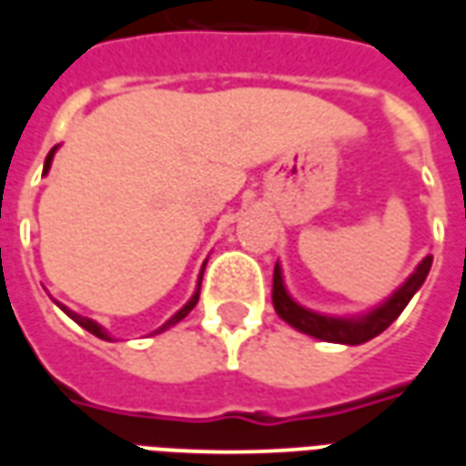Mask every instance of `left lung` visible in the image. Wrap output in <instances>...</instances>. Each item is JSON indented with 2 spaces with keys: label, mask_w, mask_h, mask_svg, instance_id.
<instances>
[{
  "label": "left lung",
  "mask_w": 466,
  "mask_h": 466,
  "mask_svg": "<svg viewBox=\"0 0 466 466\" xmlns=\"http://www.w3.org/2000/svg\"><path fill=\"white\" fill-rule=\"evenodd\" d=\"M431 257H424L421 264L414 269L407 282L401 284L397 292L391 294L387 302L377 307L374 312L364 314V317H357V319H337V317H324V314L309 312L299 304L294 302L292 297L287 294L282 282V269L279 264L274 267V279H272V302L277 314L282 317L284 322H289L292 327H297L299 332L309 334V337H317V339H324V342H337V344H361L374 339L377 334H381L387 327H390L401 312L404 307L410 304V299L414 297V292L420 289L427 274H430Z\"/></svg>",
  "instance_id": "obj_1"
}]
</instances>
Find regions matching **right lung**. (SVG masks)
I'll return each instance as SVG.
<instances>
[{
  "mask_svg": "<svg viewBox=\"0 0 466 466\" xmlns=\"http://www.w3.org/2000/svg\"><path fill=\"white\" fill-rule=\"evenodd\" d=\"M55 152H56V147H55V149H52V152L46 154V159H45V174L49 172V167H52V157H55ZM202 272H204V269H202ZM199 287H202V274H199V284H197V292L192 294V299H189V302L184 304L182 309H179V312L174 314V317H172V319H169V322L162 324V327H159V329H157V332H154V334L164 332L167 327H172V324H177V322H179V319H184L187 314L192 312L194 304L199 302ZM59 307H62V309H65V312L69 314V317H72V319H75L76 324H79V327H85L86 332H92V334H95V337H99V339H109V334H106L105 329H102V327H99V324H96V322H92V319H86V317H82V314L72 312V309H66L65 304H59Z\"/></svg>",
  "mask_w": 466,
  "mask_h": 466,
  "instance_id": "add662e5",
  "label": "right lung"
}]
</instances>
